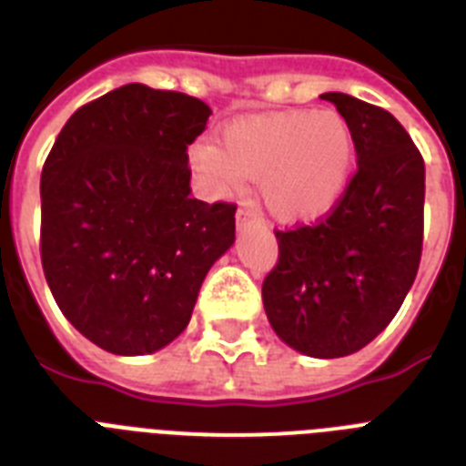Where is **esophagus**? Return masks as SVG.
Masks as SVG:
<instances>
[{
	"label": "esophagus",
	"mask_w": 466,
	"mask_h": 466,
	"mask_svg": "<svg viewBox=\"0 0 466 466\" xmlns=\"http://www.w3.org/2000/svg\"><path fill=\"white\" fill-rule=\"evenodd\" d=\"M250 222H256L253 213H250L248 208H238L237 210V228L238 229H246L250 225Z\"/></svg>",
	"instance_id": "34e87169"
}]
</instances>
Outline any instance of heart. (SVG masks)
I'll return each instance as SVG.
<instances>
[{
	"label": "heart",
	"mask_w": 466,
	"mask_h": 466,
	"mask_svg": "<svg viewBox=\"0 0 466 466\" xmlns=\"http://www.w3.org/2000/svg\"><path fill=\"white\" fill-rule=\"evenodd\" d=\"M197 164L222 192L258 180L274 220L302 225L329 216L354 176L356 143L338 110H289L248 116L222 128L216 147L197 149Z\"/></svg>",
	"instance_id": "obj_1"
}]
</instances>
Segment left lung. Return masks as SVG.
Wrapping results in <instances>:
<instances>
[{"label":"left lung","mask_w":466,"mask_h":466,"mask_svg":"<svg viewBox=\"0 0 466 466\" xmlns=\"http://www.w3.org/2000/svg\"><path fill=\"white\" fill-rule=\"evenodd\" d=\"M350 121L356 176L326 220L277 232L262 283L269 326L290 350L339 359L373 342L406 300L422 256L424 161L387 110L323 93Z\"/></svg>","instance_id":"obj_1"}]
</instances>
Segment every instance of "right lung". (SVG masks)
Returning <instances> with one entry per match:
<instances>
[{
	"label": "right lung",
	"instance_id": "right-lung-1",
	"mask_svg": "<svg viewBox=\"0 0 466 466\" xmlns=\"http://www.w3.org/2000/svg\"><path fill=\"white\" fill-rule=\"evenodd\" d=\"M199 98L127 84L67 119L42 171V265L65 319L119 356L187 329L201 283L234 244L232 204L192 199Z\"/></svg>",
	"mask_w": 466,
	"mask_h": 466
}]
</instances>
